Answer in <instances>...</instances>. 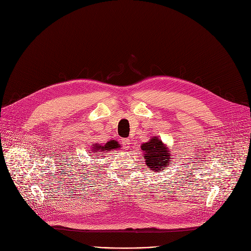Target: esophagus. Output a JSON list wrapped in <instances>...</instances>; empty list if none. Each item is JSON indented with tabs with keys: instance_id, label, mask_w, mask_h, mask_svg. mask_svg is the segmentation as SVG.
I'll list each match as a JSON object with an SVG mask.
<instances>
[{
	"instance_id": "esophagus-1",
	"label": "esophagus",
	"mask_w": 251,
	"mask_h": 251,
	"mask_svg": "<svg viewBox=\"0 0 251 251\" xmlns=\"http://www.w3.org/2000/svg\"><path fill=\"white\" fill-rule=\"evenodd\" d=\"M131 142H132V141H131L129 138H123L122 139V143H123L125 150H129L131 148Z\"/></svg>"
}]
</instances>
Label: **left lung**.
<instances>
[{
  "label": "left lung",
  "instance_id": "obj_1",
  "mask_svg": "<svg viewBox=\"0 0 251 251\" xmlns=\"http://www.w3.org/2000/svg\"><path fill=\"white\" fill-rule=\"evenodd\" d=\"M142 155L146 160L148 168L152 172L163 171L169 163L172 161V154L166 143H164L159 137H151L148 142L142 143L141 146Z\"/></svg>",
  "mask_w": 251,
  "mask_h": 251
}]
</instances>
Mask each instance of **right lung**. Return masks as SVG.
<instances>
[{
  "label": "right lung",
  "instance_id": "right-lung-1",
  "mask_svg": "<svg viewBox=\"0 0 251 251\" xmlns=\"http://www.w3.org/2000/svg\"><path fill=\"white\" fill-rule=\"evenodd\" d=\"M120 149V143L116 140H110L105 144H99V143H94V146L91 147V151L92 152H101V153H105L108 151H112L113 150H118ZM102 155V154H101Z\"/></svg>",
  "mask_w": 251,
  "mask_h": 251
}]
</instances>
